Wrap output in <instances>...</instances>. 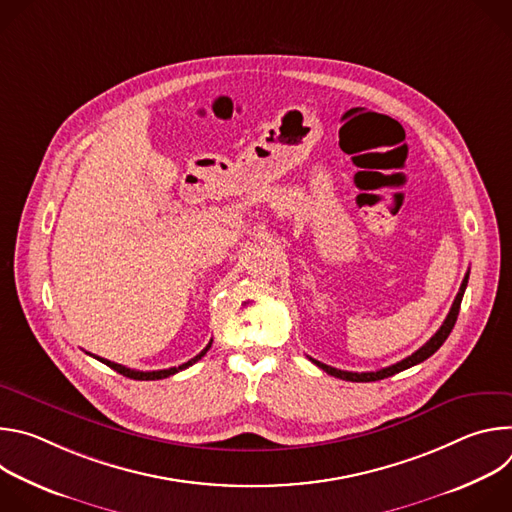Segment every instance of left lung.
Returning <instances> with one entry per match:
<instances>
[{"label": "left lung", "instance_id": "8db88e82", "mask_svg": "<svg viewBox=\"0 0 512 512\" xmlns=\"http://www.w3.org/2000/svg\"><path fill=\"white\" fill-rule=\"evenodd\" d=\"M468 277H470V271L466 273V277H464V281H462V285H460L458 296H456V300H454V304H452V308H450V314L446 316V320H444V324L440 326V330H437L419 350H415L411 356H407V358H403V360L391 364V367H385V369H381V371H371V373H350V371H340V369L328 367V364H324V362H320V360H314L312 356H310V360L316 364V367H320L322 371H326L328 375L338 377V379H342V381H352V383L381 381V379L393 377L395 373H401V371H405V369H409V367H415V364H419V362H423L425 358H429L437 348H440V346L446 342V338L450 336V332H452V328H454V324H456V320H458V314H460V304H462L464 291H466V285H468Z\"/></svg>", "mask_w": 512, "mask_h": 512}]
</instances>
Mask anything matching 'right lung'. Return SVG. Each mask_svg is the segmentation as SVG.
Segmentation results:
<instances>
[{"label": "right lung", "instance_id": "1", "mask_svg": "<svg viewBox=\"0 0 512 512\" xmlns=\"http://www.w3.org/2000/svg\"><path fill=\"white\" fill-rule=\"evenodd\" d=\"M210 344H212V340L206 344V348H204L200 354H196V356H194V358H190L188 362L180 364V367H172V369H164V371H133V369H127V367H123V364L111 362V360H107V358H101V356H95V358H97V360H101V362H105L107 367H111L113 371H117V373H119V375H123V377H129V379H135V381H158V379L172 377V375H176V373H180V371H184V369L192 367L194 362H198V360L208 352Z\"/></svg>", "mask_w": 512, "mask_h": 512}]
</instances>
